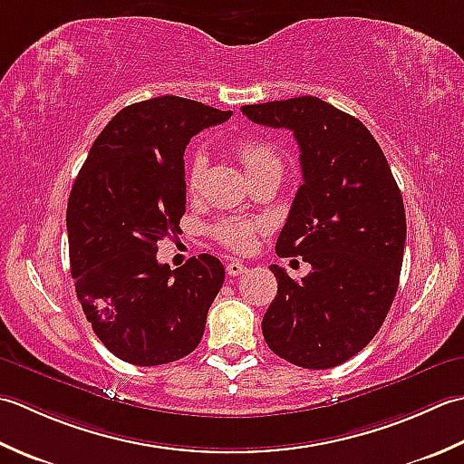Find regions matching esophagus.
I'll list each match as a JSON object with an SVG mask.
<instances>
[{
    "label": "esophagus",
    "instance_id": "esophagus-1",
    "mask_svg": "<svg viewBox=\"0 0 464 464\" xmlns=\"http://www.w3.org/2000/svg\"><path fill=\"white\" fill-rule=\"evenodd\" d=\"M246 264H242V262H238V260H232V262H228L226 264V272L230 274V276H242V274H246Z\"/></svg>",
    "mask_w": 464,
    "mask_h": 464
}]
</instances>
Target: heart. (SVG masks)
<instances>
[{"label":"heart","mask_w":464,"mask_h":464,"mask_svg":"<svg viewBox=\"0 0 464 464\" xmlns=\"http://www.w3.org/2000/svg\"><path fill=\"white\" fill-rule=\"evenodd\" d=\"M236 154H238L244 168L248 169V174L266 166H280V156L276 154V150L262 140H242L240 144L236 146ZM202 169H204V160L202 156H196L190 169H188V188L198 186ZM258 230H260L258 222L244 220V218H224L214 226L212 236L222 246H226V248L236 250V252H246L252 248Z\"/></svg>","instance_id":"1"}]
</instances>
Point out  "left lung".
<instances>
[{"instance_id":"1","label":"left lung","mask_w":464,"mask_h":464,"mask_svg":"<svg viewBox=\"0 0 464 464\" xmlns=\"http://www.w3.org/2000/svg\"><path fill=\"white\" fill-rule=\"evenodd\" d=\"M242 113L295 134L304 178L276 254L302 256L312 270L296 282L272 264L278 292L262 318L264 340L296 366H338L374 338L399 288L402 194L371 131L328 102L300 96L242 106Z\"/></svg>"}]
</instances>
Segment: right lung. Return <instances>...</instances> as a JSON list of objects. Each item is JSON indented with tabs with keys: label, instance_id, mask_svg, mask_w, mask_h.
<instances>
[{
	"label": "right lung",
	"instance_id": "1",
	"mask_svg": "<svg viewBox=\"0 0 464 464\" xmlns=\"http://www.w3.org/2000/svg\"><path fill=\"white\" fill-rule=\"evenodd\" d=\"M230 116L178 96L131 103L102 130L75 178L65 214L75 295L124 362L168 364L200 344L222 262L200 254L169 270L156 252L186 212L188 141Z\"/></svg>",
	"mask_w": 464,
	"mask_h": 464
}]
</instances>
